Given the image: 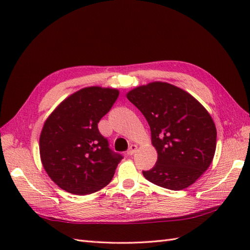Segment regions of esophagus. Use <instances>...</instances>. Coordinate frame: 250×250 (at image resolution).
<instances>
[{
  "label": "esophagus",
  "mask_w": 250,
  "mask_h": 250,
  "mask_svg": "<svg viewBox=\"0 0 250 250\" xmlns=\"http://www.w3.org/2000/svg\"><path fill=\"white\" fill-rule=\"evenodd\" d=\"M136 149H137V146H136V145H131V146L129 147L128 151H126V153H128L129 156H132V155H133V153L136 151Z\"/></svg>",
  "instance_id": "1"
}]
</instances>
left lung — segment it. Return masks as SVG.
I'll return each mask as SVG.
<instances>
[{
	"label": "left lung",
	"mask_w": 250,
	"mask_h": 250,
	"mask_svg": "<svg viewBox=\"0 0 250 250\" xmlns=\"http://www.w3.org/2000/svg\"><path fill=\"white\" fill-rule=\"evenodd\" d=\"M126 98L144 115L158 152L144 177L169 190L192 185L209 167L216 150L217 131L208 111L187 91L162 82L132 89Z\"/></svg>",
	"instance_id": "8db88e82"
}]
</instances>
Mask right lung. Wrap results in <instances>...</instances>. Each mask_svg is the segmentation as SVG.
Listing matches in <instances>:
<instances>
[{
	"instance_id": "right-lung-1",
	"label": "right lung",
	"mask_w": 250,
	"mask_h": 250,
	"mask_svg": "<svg viewBox=\"0 0 250 250\" xmlns=\"http://www.w3.org/2000/svg\"><path fill=\"white\" fill-rule=\"evenodd\" d=\"M118 95L113 88H83L62 101L46 119L40 136L41 161L61 189L84 195L110 183L122 156L109 149L98 124Z\"/></svg>"
}]
</instances>
